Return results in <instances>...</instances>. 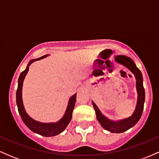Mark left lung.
Wrapping results in <instances>:
<instances>
[{
	"mask_svg": "<svg viewBox=\"0 0 159 159\" xmlns=\"http://www.w3.org/2000/svg\"><path fill=\"white\" fill-rule=\"evenodd\" d=\"M115 61L120 64L123 65L124 66L127 67L135 76L136 88L137 92H138V102H137L135 111L132 116H129V117L119 120V121H112V120H110L107 117H105L100 112L99 109L98 108V107L96 106L93 102H92V103L95 111H96V118L102 125V126L111 132L122 133L132 128L139 121L140 117H141L142 113L143 111L144 101H145V90L143 88V76H142L141 72L136 66L134 62L130 57L124 55H118L115 57Z\"/></svg>",
	"mask_w": 159,
	"mask_h": 159,
	"instance_id": "left-lung-1",
	"label": "left lung"
}]
</instances>
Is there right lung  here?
<instances>
[{
	"mask_svg": "<svg viewBox=\"0 0 159 159\" xmlns=\"http://www.w3.org/2000/svg\"><path fill=\"white\" fill-rule=\"evenodd\" d=\"M48 55H44L41 57L38 58V59L31 60L30 63L27 66V68L25 70H24L19 78V81H18V89L16 91V104L18 106V110H19V113L21 116V119H22L23 122L25 123V125H27L32 132L39 134L40 135H43L45 137H52L55 136L57 134H61L62 132L65 130L66 128L67 127L68 124L72 120V111H73L75 104L76 102V93L73 95L70 98L68 103V106H67L66 111L64 116L61 118L59 121L56 122V123H40V122L36 121L34 119H32L28 114H27L25 111V107H24L23 102H22V85L23 81L25 79V76L28 72L29 66L33 62L39 61L40 59L45 58V57Z\"/></svg>",
	"mask_w": 159,
	"mask_h": 159,
	"instance_id": "add662e5",
	"label": "right lung"
}]
</instances>
